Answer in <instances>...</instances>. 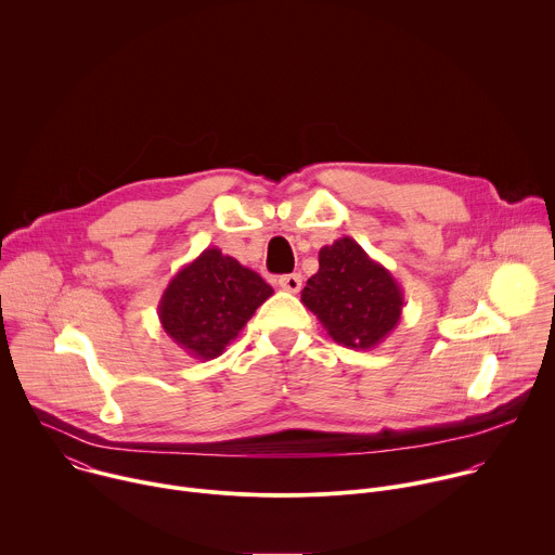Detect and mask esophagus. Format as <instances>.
Instances as JSON below:
<instances>
[{"mask_svg":"<svg viewBox=\"0 0 555 555\" xmlns=\"http://www.w3.org/2000/svg\"><path fill=\"white\" fill-rule=\"evenodd\" d=\"M276 285L281 289H285V292L296 294L300 289V285H302V276L300 274H283V276L276 279Z\"/></svg>","mask_w":555,"mask_h":555,"instance_id":"esophagus-1","label":"esophagus"}]
</instances>
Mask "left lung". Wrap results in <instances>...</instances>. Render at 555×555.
<instances>
[{
  "mask_svg": "<svg viewBox=\"0 0 555 555\" xmlns=\"http://www.w3.org/2000/svg\"><path fill=\"white\" fill-rule=\"evenodd\" d=\"M300 300L338 345L358 351L377 347L404 309L400 283L351 236L321 248L319 272L309 276Z\"/></svg>",
  "mask_w": 555,
  "mask_h": 555,
  "instance_id": "8db88e82",
  "label": "left lung"
}]
</instances>
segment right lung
<instances>
[{
  "label": "right lung",
  "instance_id": "right-lung-1",
  "mask_svg": "<svg viewBox=\"0 0 555 555\" xmlns=\"http://www.w3.org/2000/svg\"><path fill=\"white\" fill-rule=\"evenodd\" d=\"M274 289L250 268L206 248L167 285L157 315L167 336L191 358L212 360L240 336Z\"/></svg>",
  "mask_w": 555,
  "mask_h": 555
}]
</instances>
